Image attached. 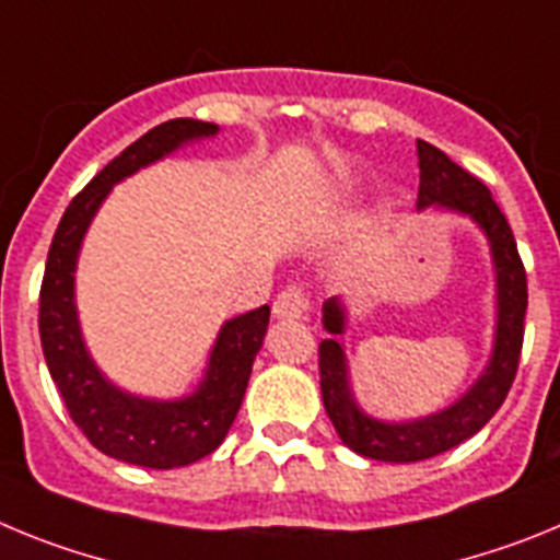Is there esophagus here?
I'll return each instance as SVG.
<instances>
[{
    "mask_svg": "<svg viewBox=\"0 0 560 560\" xmlns=\"http://www.w3.org/2000/svg\"><path fill=\"white\" fill-rule=\"evenodd\" d=\"M308 308H311L308 296L296 289V285L280 291L275 300V305H271V311H275L277 319H283V323H296V319H305V316H308Z\"/></svg>",
    "mask_w": 560,
    "mask_h": 560,
    "instance_id": "1",
    "label": "esophagus"
}]
</instances>
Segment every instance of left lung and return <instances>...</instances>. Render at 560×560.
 <instances>
[{"instance_id":"8db88e82","label":"left lung","mask_w":560,"mask_h":560,"mask_svg":"<svg viewBox=\"0 0 560 560\" xmlns=\"http://www.w3.org/2000/svg\"><path fill=\"white\" fill-rule=\"evenodd\" d=\"M418 210H438L468 219L488 241L493 266V341L485 368L471 387L438 412L420 418L387 420L364 412L350 384V361L345 348L350 308L345 296L323 305V328L328 339L319 345V387L325 412L350 452L378 463H418L438 457L463 440L474 438L502 407L516 378L527 311V275L508 219L491 190L463 171L440 148L418 140Z\"/></svg>"}]
</instances>
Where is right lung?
<instances>
[{"label": "right lung", "instance_id": "right-lung-1", "mask_svg": "<svg viewBox=\"0 0 560 560\" xmlns=\"http://www.w3.org/2000/svg\"><path fill=\"white\" fill-rule=\"evenodd\" d=\"M219 131L221 128L212 122L182 117L142 133L72 199L52 237L44 269L38 334L49 375L69 415L97 452L156 471L196 463L224 443L244 400L252 361L264 348L269 305L232 316L221 325L207 355L205 373L190 393L176 398L137 395L114 384L97 368L83 339L75 296L78 257L83 237L114 185L182 148L215 140Z\"/></svg>", "mask_w": 560, "mask_h": 560}]
</instances>
